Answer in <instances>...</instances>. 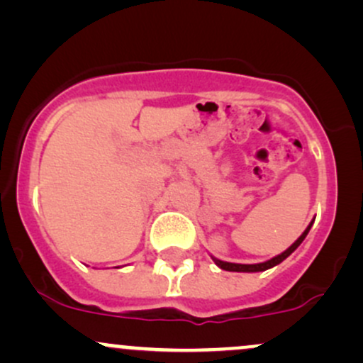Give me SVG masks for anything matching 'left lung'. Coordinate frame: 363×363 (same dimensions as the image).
<instances>
[{
	"label": "left lung",
	"mask_w": 363,
	"mask_h": 363,
	"mask_svg": "<svg viewBox=\"0 0 363 363\" xmlns=\"http://www.w3.org/2000/svg\"><path fill=\"white\" fill-rule=\"evenodd\" d=\"M312 223H314V222H312ZM312 223L309 225V227L306 228V230H303V234H302L301 237H298V239L295 240V242L291 244L290 247L286 249L285 252L278 254V256L272 257V259H269V261L259 262V264H237V262H227V261H220V259H216V257H213L215 264L218 266V268L225 269V272H239V273H256V272H264V269H269V268H273V266L280 264V262H281L283 259H286V257H289L290 254L294 252L295 249H297L298 245L302 244V240L306 239V235H307V234H309V230H311Z\"/></svg>",
	"instance_id": "obj_1"
}]
</instances>
